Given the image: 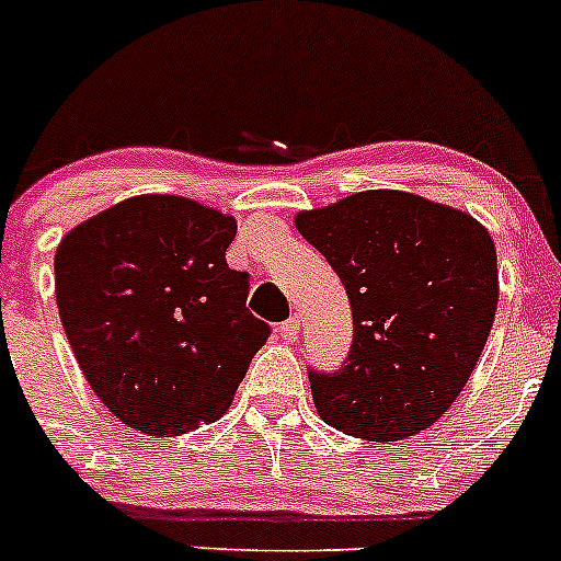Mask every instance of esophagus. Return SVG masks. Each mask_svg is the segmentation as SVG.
<instances>
[{
	"label": "esophagus",
	"mask_w": 561,
	"mask_h": 561,
	"mask_svg": "<svg viewBox=\"0 0 561 561\" xmlns=\"http://www.w3.org/2000/svg\"><path fill=\"white\" fill-rule=\"evenodd\" d=\"M279 334L285 342H296L298 334H301V323H298V318L285 320V323L279 325Z\"/></svg>",
	"instance_id": "34e87169"
}]
</instances>
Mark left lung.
Listing matches in <instances>:
<instances>
[{
	"instance_id": "8db88e82",
	"label": "left lung",
	"mask_w": 561,
	"mask_h": 561,
	"mask_svg": "<svg viewBox=\"0 0 561 561\" xmlns=\"http://www.w3.org/2000/svg\"><path fill=\"white\" fill-rule=\"evenodd\" d=\"M345 285L353 345L309 369L314 408L340 433L400 442L458 400L499 304L485 227L405 192H362L296 219Z\"/></svg>"
}]
</instances>
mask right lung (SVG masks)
Wrapping results in <instances>:
<instances>
[{"instance_id":"obj_1","label":"right lung","mask_w":561,"mask_h":561,"mask_svg":"<svg viewBox=\"0 0 561 561\" xmlns=\"http://www.w3.org/2000/svg\"><path fill=\"white\" fill-rule=\"evenodd\" d=\"M236 219L183 197H134L62 238L54 287L73 356L103 405L148 436L214 422L271 325L227 265Z\"/></svg>"}]
</instances>
